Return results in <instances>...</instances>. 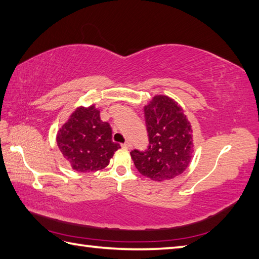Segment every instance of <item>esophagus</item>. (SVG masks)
I'll list each match as a JSON object with an SVG mask.
<instances>
[{"label": "esophagus", "mask_w": 259, "mask_h": 259, "mask_svg": "<svg viewBox=\"0 0 259 259\" xmlns=\"http://www.w3.org/2000/svg\"><path fill=\"white\" fill-rule=\"evenodd\" d=\"M121 147H122V148H125V149H130V148H131V142H129V141H125L124 144L121 145Z\"/></svg>", "instance_id": "esophagus-1"}]
</instances>
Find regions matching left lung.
Listing matches in <instances>:
<instances>
[{
  "mask_svg": "<svg viewBox=\"0 0 259 259\" xmlns=\"http://www.w3.org/2000/svg\"><path fill=\"white\" fill-rule=\"evenodd\" d=\"M145 118L149 146L130 152L136 168L155 181L178 177L194 152L192 129L183 108L168 96L157 95L145 106Z\"/></svg>",
  "mask_w": 259,
  "mask_h": 259,
  "instance_id": "obj_1",
  "label": "left lung"
}]
</instances>
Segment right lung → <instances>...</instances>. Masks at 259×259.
I'll return each mask as SVG.
<instances>
[{
	"instance_id": "obj_1",
	"label": "right lung",
	"mask_w": 259,
	"mask_h": 259,
	"mask_svg": "<svg viewBox=\"0 0 259 259\" xmlns=\"http://www.w3.org/2000/svg\"><path fill=\"white\" fill-rule=\"evenodd\" d=\"M60 151L70 166L79 172H90L107 167L120 145L112 141V130L100 119L95 104L79 107L57 134Z\"/></svg>"
}]
</instances>
